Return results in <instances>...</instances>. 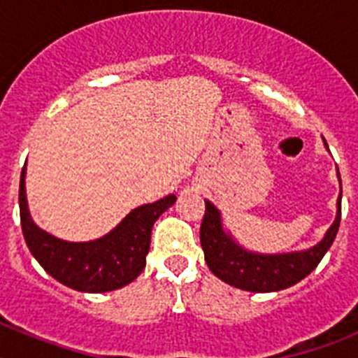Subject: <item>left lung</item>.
I'll list each match as a JSON object with an SVG mask.
<instances>
[{
	"label": "left lung",
	"instance_id": "left-lung-1",
	"mask_svg": "<svg viewBox=\"0 0 358 358\" xmlns=\"http://www.w3.org/2000/svg\"><path fill=\"white\" fill-rule=\"evenodd\" d=\"M341 199H343V185H341V197L337 202L339 211L335 222L315 248L303 252L271 256L255 255L238 248L231 236L224 233L217 208L206 201V213L201 224V245L204 249L208 267L218 280L226 281L227 285L249 292H274L296 285L297 281H301L317 267L322 256L327 255L334 243L341 224Z\"/></svg>",
	"mask_w": 358,
	"mask_h": 358
}]
</instances>
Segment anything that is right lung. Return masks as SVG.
<instances>
[{
    "label": "right lung",
    "mask_w": 358,
    "mask_h": 358,
    "mask_svg": "<svg viewBox=\"0 0 358 358\" xmlns=\"http://www.w3.org/2000/svg\"><path fill=\"white\" fill-rule=\"evenodd\" d=\"M176 199L169 195L136 208L103 238L71 243L44 233L31 222L24 197V166L19 181V215L28 249L50 276L80 292H109L140 276L150 249L152 226Z\"/></svg>",
    "instance_id": "add662e5"
}]
</instances>
